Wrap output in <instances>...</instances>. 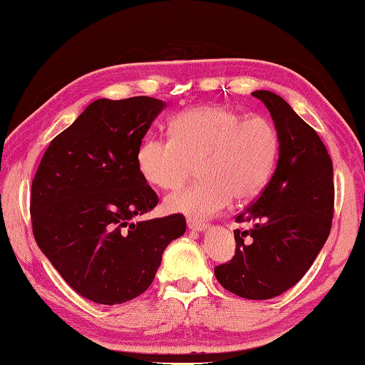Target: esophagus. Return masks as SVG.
<instances>
[{"label": "esophagus", "mask_w": 365, "mask_h": 365, "mask_svg": "<svg viewBox=\"0 0 365 365\" xmlns=\"http://www.w3.org/2000/svg\"><path fill=\"white\" fill-rule=\"evenodd\" d=\"M188 228L191 230V231H197V233H200V231H205L207 230V225H205L204 222H200V220H196V218H188Z\"/></svg>", "instance_id": "34e87169"}]
</instances>
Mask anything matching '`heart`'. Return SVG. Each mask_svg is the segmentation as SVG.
<instances>
[{"mask_svg":"<svg viewBox=\"0 0 365 365\" xmlns=\"http://www.w3.org/2000/svg\"><path fill=\"white\" fill-rule=\"evenodd\" d=\"M279 132L264 116H246L225 105H201L170 121V137H145L137 168L150 185L174 190L197 164L201 182L165 197L169 212L201 220L231 202L258 196L273 175Z\"/></svg>","mask_w":365,"mask_h":365,"instance_id":"b5f03b06","label":"heart"}]
</instances>
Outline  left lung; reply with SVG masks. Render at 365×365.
<instances>
[{
    "label": "left lung",
    "instance_id": "1",
    "mask_svg": "<svg viewBox=\"0 0 365 365\" xmlns=\"http://www.w3.org/2000/svg\"><path fill=\"white\" fill-rule=\"evenodd\" d=\"M252 96L279 132L276 170L258 200L236 217L233 260L215 267L222 286L249 300H268L302 279L326 244L334 217V165L316 130L274 92Z\"/></svg>",
    "mask_w": 365,
    "mask_h": 365
}]
</instances>
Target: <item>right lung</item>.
Returning <instances> with one entry per match:
<instances>
[{"label": "right lung", "mask_w": 365, "mask_h": 365, "mask_svg": "<svg viewBox=\"0 0 365 365\" xmlns=\"http://www.w3.org/2000/svg\"><path fill=\"white\" fill-rule=\"evenodd\" d=\"M165 107L153 97L98 98L49 143L38 165L33 235L88 300L118 304L143 294L165 247L187 230L180 214L134 222L158 204L137 168V150Z\"/></svg>", "instance_id": "add662e5"}]
</instances>
